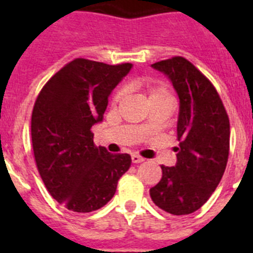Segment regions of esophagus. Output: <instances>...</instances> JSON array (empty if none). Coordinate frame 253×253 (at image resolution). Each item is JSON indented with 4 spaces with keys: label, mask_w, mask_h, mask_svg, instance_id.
I'll use <instances>...</instances> for the list:
<instances>
[{
    "label": "esophagus",
    "mask_w": 253,
    "mask_h": 253,
    "mask_svg": "<svg viewBox=\"0 0 253 253\" xmlns=\"http://www.w3.org/2000/svg\"><path fill=\"white\" fill-rule=\"evenodd\" d=\"M144 161V158L138 156V154H131V162L133 163H140Z\"/></svg>",
    "instance_id": "esophagus-1"
}]
</instances>
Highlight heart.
I'll list each match as a JSON object with an SVG mask.
<instances>
[{"label":"heart","mask_w":253,"mask_h":253,"mask_svg":"<svg viewBox=\"0 0 253 253\" xmlns=\"http://www.w3.org/2000/svg\"><path fill=\"white\" fill-rule=\"evenodd\" d=\"M147 95H148L149 101L153 99H157V97H161V96H169L166 87L161 86V84H148L147 86ZM123 96H124V90L120 88V90H118L114 93L113 102H119L123 99Z\"/></svg>","instance_id":"b5f03b06"}]
</instances>
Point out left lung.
<instances>
[{
    "label": "left lung",
    "mask_w": 253,
    "mask_h": 253,
    "mask_svg": "<svg viewBox=\"0 0 253 253\" xmlns=\"http://www.w3.org/2000/svg\"><path fill=\"white\" fill-rule=\"evenodd\" d=\"M152 67L171 80L180 113L177 162L161 165L162 178L149 195L167 213L186 215L200 209L222 180L229 156V118L214 84L186 58L172 57Z\"/></svg>",
    "instance_id": "obj_1"
}]
</instances>
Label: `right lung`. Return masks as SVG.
I'll use <instances>...</instances> for the list:
<instances>
[{
  "label": "right lung",
  "instance_id": "1",
  "mask_svg": "<svg viewBox=\"0 0 253 253\" xmlns=\"http://www.w3.org/2000/svg\"><path fill=\"white\" fill-rule=\"evenodd\" d=\"M76 58L43 86L31 114L35 163L46 190L76 213H90L110 202L118 181L130 167L126 153H109L93 143L109 95L130 71Z\"/></svg>",
  "mask_w": 253,
  "mask_h": 253
}]
</instances>
